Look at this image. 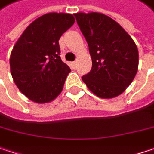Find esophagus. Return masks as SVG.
Listing matches in <instances>:
<instances>
[{
    "label": "esophagus",
    "instance_id": "obj_1",
    "mask_svg": "<svg viewBox=\"0 0 154 154\" xmlns=\"http://www.w3.org/2000/svg\"><path fill=\"white\" fill-rule=\"evenodd\" d=\"M76 66H77V61L72 62V66H73V68H76Z\"/></svg>",
    "mask_w": 154,
    "mask_h": 154
}]
</instances>
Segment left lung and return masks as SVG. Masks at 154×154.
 <instances>
[{"label": "left lung", "mask_w": 154, "mask_h": 154, "mask_svg": "<svg viewBox=\"0 0 154 154\" xmlns=\"http://www.w3.org/2000/svg\"><path fill=\"white\" fill-rule=\"evenodd\" d=\"M73 15L92 59L91 71L82 76V81L100 98L121 94L137 72L138 51L135 42L116 21L102 13Z\"/></svg>", "instance_id": "8db88e82"}]
</instances>
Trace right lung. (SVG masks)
<instances>
[{"mask_svg": "<svg viewBox=\"0 0 154 154\" xmlns=\"http://www.w3.org/2000/svg\"><path fill=\"white\" fill-rule=\"evenodd\" d=\"M74 22L71 14H45L32 22L14 45L11 75L29 100L46 103L61 93L71 69L61 60L59 40Z\"/></svg>", "mask_w": 154, "mask_h": 154, "instance_id": "right-lung-1", "label": "right lung"}]
</instances>
